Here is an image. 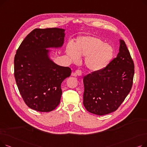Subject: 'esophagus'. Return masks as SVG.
Here are the masks:
<instances>
[{
    "label": "esophagus",
    "instance_id": "esophagus-1",
    "mask_svg": "<svg viewBox=\"0 0 147 147\" xmlns=\"http://www.w3.org/2000/svg\"><path fill=\"white\" fill-rule=\"evenodd\" d=\"M82 72L81 70H80V69H77L75 72L72 73V74H71V75L73 76H75V77L77 76H82Z\"/></svg>",
    "mask_w": 147,
    "mask_h": 147
}]
</instances>
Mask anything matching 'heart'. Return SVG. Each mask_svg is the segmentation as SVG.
Instances as JSON below:
<instances>
[{
    "label": "heart",
    "mask_w": 147,
    "mask_h": 147,
    "mask_svg": "<svg viewBox=\"0 0 147 147\" xmlns=\"http://www.w3.org/2000/svg\"><path fill=\"white\" fill-rule=\"evenodd\" d=\"M66 53L71 61L78 62L80 57H85L84 64L92 71H98L110 64L113 57V49L96 36H87L79 37L75 45L69 42Z\"/></svg>",
    "instance_id": "obj_1"
}]
</instances>
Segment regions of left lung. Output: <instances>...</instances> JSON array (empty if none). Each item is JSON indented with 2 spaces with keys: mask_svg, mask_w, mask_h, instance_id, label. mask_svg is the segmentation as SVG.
<instances>
[{
  "mask_svg": "<svg viewBox=\"0 0 147 147\" xmlns=\"http://www.w3.org/2000/svg\"><path fill=\"white\" fill-rule=\"evenodd\" d=\"M134 63L124 40L119 52L105 68L83 78V105L90 113L102 115L116 111L133 84Z\"/></svg>",
  "mask_w": 147,
  "mask_h": 147,
  "instance_id": "obj_1",
  "label": "left lung"
}]
</instances>
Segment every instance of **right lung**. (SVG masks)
<instances>
[{
  "mask_svg": "<svg viewBox=\"0 0 147 147\" xmlns=\"http://www.w3.org/2000/svg\"><path fill=\"white\" fill-rule=\"evenodd\" d=\"M64 29L36 28L24 38L14 58V76L20 93L30 109L50 112L59 105L61 84L71 70L51 60L46 48H59L64 41Z\"/></svg>",
  "mask_w": 147,
  "mask_h": 147,
  "instance_id": "add662e5",
  "label": "right lung"
}]
</instances>
